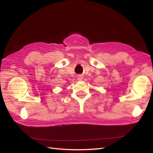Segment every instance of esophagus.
Returning <instances> with one entry per match:
<instances>
[{
    "mask_svg": "<svg viewBox=\"0 0 153 153\" xmlns=\"http://www.w3.org/2000/svg\"><path fill=\"white\" fill-rule=\"evenodd\" d=\"M77 79L79 80V81H82V79H83V76L82 75H78L77 76Z\"/></svg>",
    "mask_w": 153,
    "mask_h": 153,
    "instance_id": "obj_1",
    "label": "esophagus"
}]
</instances>
